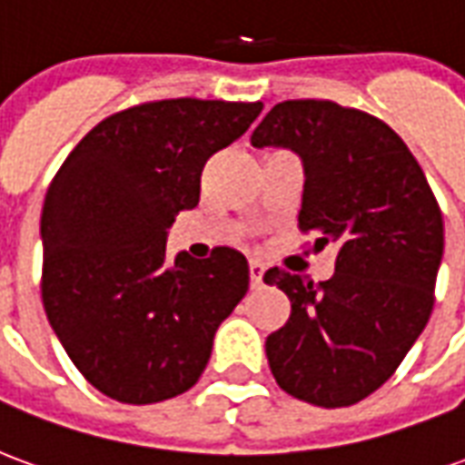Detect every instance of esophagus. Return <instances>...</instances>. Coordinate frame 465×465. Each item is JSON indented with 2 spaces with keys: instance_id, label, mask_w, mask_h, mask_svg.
<instances>
[{
  "instance_id": "obj_1",
  "label": "esophagus",
  "mask_w": 465,
  "mask_h": 465,
  "mask_svg": "<svg viewBox=\"0 0 465 465\" xmlns=\"http://www.w3.org/2000/svg\"><path fill=\"white\" fill-rule=\"evenodd\" d=\"M249 276H252V289H259L263 279V263L259 262L249 263Z\"/></svg>"
}]
</instances>
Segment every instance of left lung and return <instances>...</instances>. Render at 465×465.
Masks as SVG:
<instances>
[{
    "mask_svg": "<svg viewBox=\"0 0 465 465\" xmlns=\"http://www.w3.org/2000/svg\"><path fill=\"white\" fill-rule=\"evenodd\" d=\"M256 149H292L303 163L299 226L313 249L336 246L329 282L269 269L292 316L266 339L276 383L323 409L383 386L429 323L443 259V216L399 134L336 102H282L253 129Z\"/></svg>",
    "mask_w": 465,
    "mask_h": 465,
    "instance_id": "left-lung-1",
    "label": "left lung"
}]
</instances>
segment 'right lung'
<instances>
[{"instance_id": "obj_1", "label": "right lung", "mask_w": 465, "mask_h": 465, "mask_svg": "<svg viewBox=\"0 0 465 465\" xmlns=\"http://www.w3.org/2000/svg\"><path fill=\"white\" fill-rule=\"evenodd\" d=\"M262 102L163 99L96 124L42 209V302L56 339L94 389L122 403L189 391L213 333L249 289V263L166 256L176 213L199 203L206 159L242 136Z\"/></svg>"}]
</instances>
